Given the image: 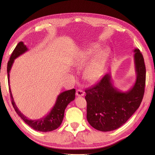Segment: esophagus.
Returning <instances> with one entry per match:
<instances>
[{
    "label": "esophagus",
    "instance_id": "esophagus-1",
    "mask_svg": "<svg viewBox=\"0 0 155 155\" xmlns=\"http://www.w3.org/2000/svg\"><path fill=\"white\" fill-rule=\"evenodd\" d=\"M84 94H85V92L81 89H78L76 91V96H84Z\"/></svg>",
    "mask_w": 155,
    "mask_h": 155
}]
</instances>
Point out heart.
Returning <instances> with one entry per match:
<instances>
[{
  "label": "heart",
  "instance_id": "1",
  "mask_svg": "<svg viewBox=\"0 0 155 155\" xmlns=\"http://www.w3.org/2000/svg\"><path fill=\"white\" fill-rule=\"evenodd\" d=\"M100 48L101 46L97 44L89 46L85 50L86 57L87 58L91 57L96 54ZM108 54L109 51L107 49L101 50L95 55L91 63L87 67L84 72V76L88 81H94L101 76Z\"/></svg>",
  "mask_w": 155,
  "mask_h": 155
}]
</instances>
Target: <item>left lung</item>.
Here are the masks:
<instances>
[{
  "mask_svg": "<svg viewBox=\"0 0 155 155\" xmlns=\"http://www.w3.org/2000/svg\"><path fill=\"white\" fill-rule=\"evenodd\" d=\"M137 79L128 91L121 92L114 87L110 73L103 76L96 85L87 88V118L92 127L107 132L123 125L140 107L145 85L146 70L139 49L134 50Z\"/></svg>",
  "mask_w": 155,
  "mask_h": 155,
  "instance_id": "1",
  "label": "left lung"
}]
</instances>
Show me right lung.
Wrapping results in <instances>:
<instances>
[{
  "mask_svg": "<svg viewBox=\"0 0 155 155\" xmlns=\"http://www.w3.org/2000/svg\"><path fill=\"white\" fill-rule=\"evenodd\" d=\"M28 50V48L26 45H24L23 42H19L16 46L15 48L14 49L12 54L10 60L8 63L7 67V72H8V79L9 83V90H10V97L12 100V104L16 111L17 114L19 116L22 120H24L25 122L31 128L35 130L41 131V132H49V131L54 130L58 129L61 124L63 118L64 110L66 109L68 104L75 99V94H76V90L74 88L71 90L67 91L61 93L58 96L57 100L55 104L53 107L52 109L50 110L49 113L45 116L44 118H41L39 120H31L28 119L23 114L21 111L18 109V108L14 102L13 97L12 96V94L11 92V89L10 87V72L11 70L13 63L15 60L18 56H20L22 54Z\"/></svg>",
  "mask_w": 155,
  "mask_h": 155,
  "instance_id": "right-lung-1",
  "label": "right lung"
}]
</instances>
